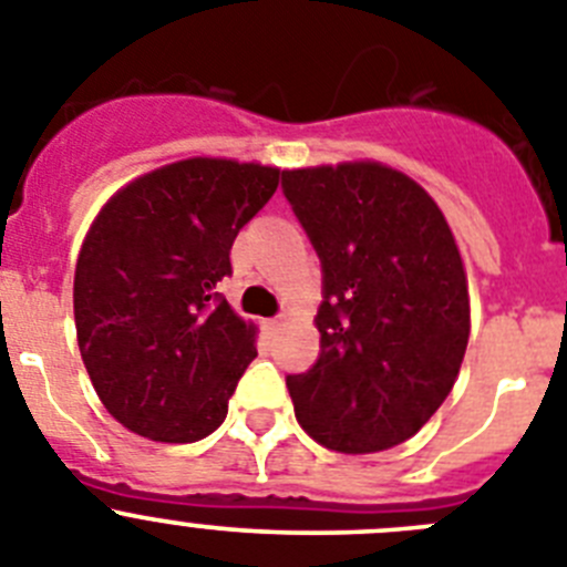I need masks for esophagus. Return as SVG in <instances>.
Masks as SVG:
<instances>
[{
	"label": "esophagus",
	"mask_w": 567,
	"mask_h": 567,
	"mask_svg": "<svg viewBox=\"0 0 567 567\" xmlns=\"http://www.w3.org/2000/svg\"><path fill=\"white\" fill-rule=\"evenodd\" d=\"M262 328L268 330V333H277V330L282 328V319H279V316H277V319H265V321H262Z\"/></svg>",
	"instance_id": "34e87169"
}]
</instances>
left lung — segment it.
Wrapping results in <instances>:
<instances>
[{"instance_id":"left-lung-1","label":"left lung","mask_w":567,"mask_h":567,"mask_svg":"<svg viewBox=\"0 0 567 567\" xmlns=\"http://www.w3.org/2000/svg\"><path fill=\"white\" fill-rule=\"evenodd\" d=\"M321 262L319 359L288 375L296 421L364 455L415 435L446 401L468 341L455 237L426 192L381 163L282 172Z\"/></svg>"}]
</instances>
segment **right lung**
Here are the masks:
<instances>
[{"mask_svg": "<svg viewBox=\"0 0 567 567\" xmlns=\"http://www.w3.org/2000/svg\"><path fill=\"white\" fill-rule=\"evenodd\" d=\"M277 186L271 166L192 157L132 181L95 217L75 265V330L95 392L126 430L192 443L226 421L257 330L217 285Z\"/></svg>", "mask_w": 567, "mask_h": 567, "instance_id": "add662e5", "label": "right lung"}]
</instances>
